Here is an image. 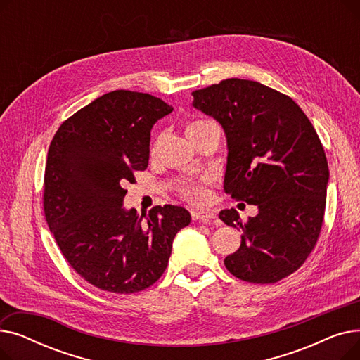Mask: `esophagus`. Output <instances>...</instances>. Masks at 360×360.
I'll return each instance as SVG.
<instances>
[{"label":"esophagus","instance_id":"34e87169","mask_svg":"<svg viewBox=\"0 0 360 360\" xmlns=\"http://www.w3.org/2000/svg\"><path fill=\"white\" fill-rule=\"evenodd\" d=\"M193 219L194 220H198V221H202V223H210V221H216L217 216L210 212V210H197V212H193Z\"/></svg>","mask_w":360,"mask_h":360}]
</instances>
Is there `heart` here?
I'll list each match as a JSON object with an SVG mask.
<instances>
[{"label":"heart","instance_id":"b5f03b06","mask_svg":"<svg viewBox=\"0 0 360 360\" xmlns=\"http://www.w3.org/2000/svg\"><path fill=\"white\" fill-rule=\"evenodd\" d=\"M204 120H197V121H191L188 122L185 127V132L188 137H193L195 134V131L198 129V127L201 124H204ZM176 193L181 198L190 201L193 204H200L204 202L207 198V193H205V188L202 182H195V181H190V182H181L176 186Z\"/></svg>","mask_w":360,"mask_h":360}]
</instances>
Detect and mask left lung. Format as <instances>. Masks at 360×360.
I'll return each instance as SVG.
<instances>
[{"label": "left lung", "instance_id": "8db88e82", "mask_svg": "<svg viewBox=\"0 0 360 360\" xmlns=\"http://www.w3.org/2000/svg\"><path fill=\"white\" fill-rule=\"evenodd\" d=\"M193 96L226 132L224 191L258 205L247 221L233 209L220 212V220L243 232L226 269L259 285L288 277L312 252L324 221L330 174L314 125L288 94L252 80H221Z\"/></svg>", "mask_w": 360, "mask_h": 360}]
</instances>
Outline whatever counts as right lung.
Masks as SVG:
<instances>
[{
  "label": "right lung",
  "instance_id": "right-lung-1",
  "mask_svg": "<svg viewBox=\"0 0 360 360\" xmlns=\"http://www.w3.org/2000/svg\"><path fill=\"white\" fill-rule=\"evenodd\" d=\"M170 112L148 93L113 90L65 120L51 141L45 217L67 262L98 289L128 295L155 285L191 221L178 205H156L146 221L122 207L125 184L148 165L151 128Z\"/></svg>",
  "mask_w": 360,
  "mask_h": 360
}]
</instances>
